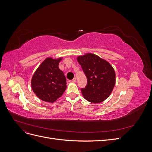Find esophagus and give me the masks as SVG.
<instances>
[{
	"label": "esophagus",
	"instance_id": "1",
	"mask_svg": "<svg viewBox=\"0 0 152 152\" xmlns=\"http://www.w3.org/2000/svg\"><path fill=\"white\" fill-rule=\"evenodd\" d=\"M76 80H77L76 78H73V79L71 80V82H76Z\"/></svg>",
	"mask_w": 152,
	"mask_h": 152
}]
</instances>
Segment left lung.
<instances>
[{"label": "left lung", "instance_id": "left-lung-1", "mask_svg": "<svg viewBox=\"0 0 152 152\" xmlns=\"http://www.w3.org/2000/svg\"><path fill=\"white\" fill-rule=\"evenodd\" d=\"M87 77V85L82 88L84 98L99 103L109 97L115 84V73L110 64L97 55L87 53L77 57Z\"/></svg>", "mask_w": 152, "mask_h": 152}]
</instances>
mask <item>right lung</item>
Wrapping results in <instances>:
<instances>
[{"mask_svg": "<svg viewBox=\"0 0 152 152\" xmlns=\"http://www.w3.org/2000/svg\"><path fill=\"white\" fill-rule=\"evenodd\" d=\"M61 60V58H47L32 77V90L39 99L44 102H54L66 90V77L58 67Z\"/></svg>", "mask_w": 152, "mask_h": 152, "instance_id": "obj_1", "label": "right lung"}]
</instances>
